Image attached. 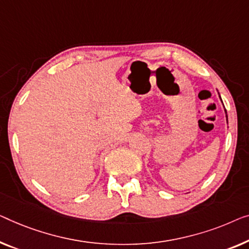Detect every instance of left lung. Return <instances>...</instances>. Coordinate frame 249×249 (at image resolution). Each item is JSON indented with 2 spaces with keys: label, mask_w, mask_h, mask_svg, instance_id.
<instances>
[{
  "label": "left lung",
  "mask_w": 249,
  "mask_h": 249,
  "mask_svg": "<svg viewBox=\"0 0 249 249\" xmlns=\"http://www.w3.org/2000/svg\"><path fill=\"white\" fill-rule=\"evenodd\" d=\"M225 112H226V109H225ZM226 117H227V112H226ZM227 122H228V117H227Z\"/></svg>",
  "instance_id": "left-lung-1"
}]
</instances>
